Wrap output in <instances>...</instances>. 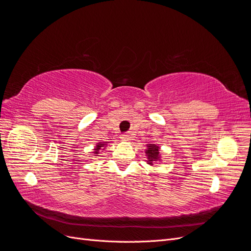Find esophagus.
<instances>
[{"label": "esophagus", "instance_id": "34e87169", "mask_svg": "<svg viewBox=\"0 0 251 251\" xmlns=\"http://www.w3.org/2000/svg\"><path fill=\"white\" fill-rule=\"evenodd\" d=\"M120 138H121V140H124V141H130L131 140V137L128 135H126V134H125V135H121L120 136Z\"/></svg>", "mask_w": 251, "mask_h": 251}]
</instances>
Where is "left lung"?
Segmentation results:
<instances>
[{
  "mask_svg": "<svg viewBox=\"0 0 251 251\" xmlns=\"http://www.w3.org/2000/svg\"><path fill=\"white\" fill-rule=\"evenodd\" d=\"M161 148L155 143H149L147 144V149L144 150L147 158V163L149 165H153L155 162H162V155L160 153Z\"/></svg>",
  "mask_w": 251,
  "mask_h": 251,
  "instance_id": "8db88e82",
  "label": "left lung"
}]
</instances>
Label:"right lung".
<instances>
[{"label": "right lung", "mask_w": 251, "mask_h": 251, "mask_svg": "<svg viewBox=\"0 0 251 251\" xmlns=\"http://www.w3.org/2000/svg\"><path fill=\"white\" fill-rule=\"evenodd\" d=\"M110 142H108V141H100V142H97L96 144H95V148L93 149V154H94V156H100V154H101V151H103V150L107 148V146L109 144Z\"/></svg>", "instance_id": "1"}]
</instances>
